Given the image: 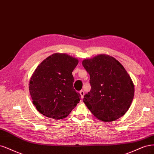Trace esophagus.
Returning a JSON list of instances; mask_svg holds the SVG:
<instances>
[{"label": "esophagus", "instance_id": "esophagus-1", "mask_svg": "<svg viewBox=\"0 0 154 154\" xmlns=\"http://www.w3.org/2000/svg\"><path fill=\"white\" fill-rule=\"evenodd\" d=\"M79 93H80L81 98L82 99L84 98V91L83 90H81L80 91H79Z\"/></svg>", "mask_w": 154, "mask_h": 154}]
</instances>
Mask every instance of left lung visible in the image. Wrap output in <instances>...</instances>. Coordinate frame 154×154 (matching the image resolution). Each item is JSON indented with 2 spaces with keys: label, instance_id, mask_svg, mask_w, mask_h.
Returning <instances> with one entry per match:
<instances>
[{
  "label": "left lung",
  "instance_id": "left-lung-1",
  "mask_svg": "<svg viewBox=\"0 0 154 154\" xmlns=\"http://www.w3.org/2000/svg\"><path fill=\"white\" fill-rule=\"evenodd\" d=\"M82 65L90 74L91 89L83 102L93 115L103 122H112L129 109L134 86L122 64L115 58L100 54L84 59Z\"/></svg>",
  "mask_w": 154,
  "mask_h": 154
}]
</instances>
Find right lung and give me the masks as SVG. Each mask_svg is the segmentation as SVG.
Instances as JSON below:
<instances>
[{"instance_id":"obj_1","label":"right lung","mask_w":154,"mask_h":154,"mask_svg":"<svg viewBox=\"0 0 154 154\" xmlns=\"http://www.w3.org/2000/svg\"><path fill=\"white\" fill-rule=\"evenodd\" d=\"M78 59L56 53L39 64L29 82V92L36 109L48 118H66L80 101L73 88L72 72Z\"/></svg>"}]
</instances>
